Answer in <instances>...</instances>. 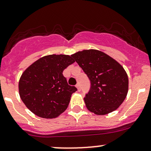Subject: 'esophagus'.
<instances>
[{"mask_svg": "<svg viewBox=\"0 0 151 151\" xmlns=\"http://www.w3.org/2000/svg\"><path fill=\"white\" fill-rule=\"evenodd\" d=\"M76 87H77V91H80V85L77 84V85H76Z\"/></svg>", "mask_w": 151, "mask_h": 151, "instance_id": "1", "label": "esophagus"}]
</instances>
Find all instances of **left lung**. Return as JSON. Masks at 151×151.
<instances>
[{"label": "left lung", "instance_id": "8db88e82", "mask_svg": "<svg viewBox=\"0 0 151 151\" xmlns=\"http://www.w3.org/2000/svg\"><path fill=\"white\" fill-rule=\"evenodd\" d=\"M91 81L84 98L88 110L104 115L118 109L126 99L129 78L123 67L103 52L85 50L71 55Z\"/></svg>", "mask_w": 151, "mask_h": 151}]
</instances>
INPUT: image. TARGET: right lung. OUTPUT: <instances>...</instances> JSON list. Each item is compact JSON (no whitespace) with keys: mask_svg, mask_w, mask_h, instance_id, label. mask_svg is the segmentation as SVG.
<instances>
[{"mask_svg":"<svg viewBox=\"0 0 151 151\" xmlns=\"http://www.w3.org/2000/svg\"><path fill=\"white\" fill-rule=\"evenodd\" d=\"M74 63L67 55L44 56L22 73L19 93L27 108L43 118H55L68 107L71 94L77 91L68 85L63 71Z\"/></svg>","mask_w":151,"mask_h":151,"instance_id":"right-lung-1","label":"right lung"}]
</instances>
